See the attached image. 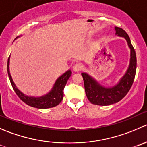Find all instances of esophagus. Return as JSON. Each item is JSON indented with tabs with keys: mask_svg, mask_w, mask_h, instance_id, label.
I'll return each mask as SVG.
<instances>
[{
	"mask_svg": "<svg viewBox=\"0 0 147 147\" xmlns=\"http://www.w3.org/2000/svg\"><path fill=\"white\" fill-rule=\"evenodd\" d=\"M81 69H82V65H81L80 63L75 64V65L73 66V69L74 71H75V72H79Z\"/></svg>",
	"mask_w": 147,
	"mask_h": 147,
	"instance_id": "esophagus-1",
	"label": "esophagus"
}]
</instances>
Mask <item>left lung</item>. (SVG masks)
Instances as JSON below:
<instances>
[{
    "instance_id": "8db88e82",
    "label": "left lung",
    "mask_w": 147,
    "mask_h": 147,
    "mask_svg": "<svg viewBox=\"0 0 147 147\" xmlns=\"http://www.w3.org/2000/svg\"><path fill=\"white\" fill-rule=\"evenodd\" d=\"M118 36L124 37L131 49L130 65L127 72L119 83L113 88H105L100 85L93 78L86 73H82L85 93L90 102L98 105H108L116 103L123 99L129 92L134 81L136 70V56L127 33L121 28L115 27Z\"/></svg>"
}]
</instances>
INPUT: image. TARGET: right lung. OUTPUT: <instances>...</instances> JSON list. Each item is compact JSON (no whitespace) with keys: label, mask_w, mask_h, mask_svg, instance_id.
Listing matches in <instances>:
<instances>
[{"label":"right lung","mask_w":147,"mask_h":147,"mask_svg":"<svg viewBox=\"0 0 147 147\" xmlns=\"http://www.w3.org/2000/svg\"><path fill=\"white\" fill-rule=\"evenodd\" d=\"M9 60L10 58L8 57V65H7V70H8V75L9 77L10 82H11V85L13 88L14 91L18 95V98L27 104L28 105H30L31 107L37 108H52V107L57 106L61 102V101L63 99L64 96V88L66 85L68 79L72 75V71L68 70L65 73H64L62 76L59 77L57 80L52 91L45 95V96L40 97V98H34V97H28L24 95L22 92H20L16 87L15 84L13 82L12 78L10 75L9 72Z\"/></svg>","instance_id":"obj_1"}]
</instances>
